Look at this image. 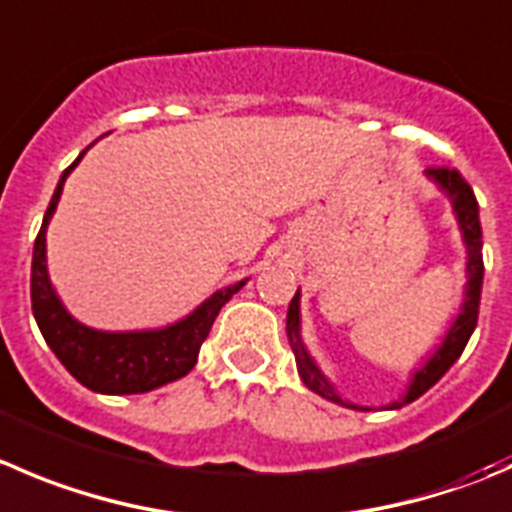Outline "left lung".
Listing matches in <instances>:
<instances>
[{"instance_id": "8db88e82", "label": "left lung", "mask_w": 512, "mask_h": 512, "mask_svg": "<svg viewBox=\"0 0 512 512\" xmlns=\"http://www.w3.org/2000/svg\"><path fill=\"white\" fill-rule=\"evenodd\" d=\"M425 175L440 187V190L448 195L450 205H453L455 217H458L460 232H463V242L468 247V285H465V300L463 307H460L458 317L450 325L448 335H445L443 345L433 352L428 362L420 367L418 372L413 375L408 385V393L403 395L400 400L388 405V410H398L403 405L413 403L418 400L420 395L428 393L433 388L435 382L445 375V372L453 367V362L463 355L465 345H468L470 335H473L475 325H478V310H480V290H483V230H480V215H478V200L473 195V187L463 180L458 170H448V167H430L425 170ZM287 340H290L292 352H295V362H297V372H300L302 382H305L307 388L312 393H317L320 398L330 400V403L345 405V408L352 410H367V408H357V405L345 403V400L337 395V390L332 388V382L322 375V370L317 367V362L312 360L307 347L302 345L300 337V290L295 292L292 297L290 307H287Z\"/></svg>"}]
</instances>
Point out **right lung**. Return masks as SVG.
I'll return each mask as SVG.
<instances>
[{"mask_svg":"<svg viewBox=\"0 0 512 512\" xmlns=\"http://www.w3.org/2000/svg\"><path fill=\"white\" fill-rule=\"evenodd\" d=\"M92 147V145H89ZM87 147V150H89ZM84 150V152H87ZM77 157L62 172L52 202L44 212L42 227L34 240L32 252V312L42 330L44 340L52 347L69 375L77 377L84 388L102 395H135L150 393L167 382L180 380L195 367L202 342L207 340L217 312L247 280L217 290L207 297L195 312L175 325L160 330L137 332H104L74 320L54 292L47 272V225L52 220L57 202L62 197L64 180L79 165Z\"/></svg>","mask_w":512,"mask_h":512,"instance_id":"add662e5","label":"right lung"}]
</instances>
